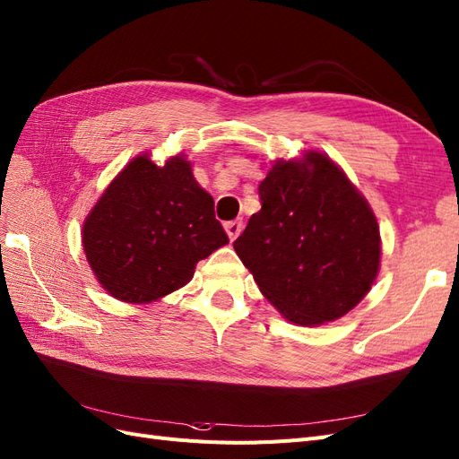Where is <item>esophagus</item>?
<instances>
[{
  "label": "esophagus",
  "instance_id": "obj_1",
  "mask_svg": "<svg viewBox=\"0 0 459 459\" xmlns=\"http://www.w3.org/2000/svg\"><path fill=\"white\" fill-rule=\"evenodd\" d=\"M224 228H226V233H228L230 241H235V239L239 238V233L243 231V221H241V220H231V221H226Z\"/></svg>",
  "mask_w": 459,
  "mask_h": 459
}]
</instances>
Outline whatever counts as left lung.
Returning a JSON list of instances; mask_svg holds the SVG:
<instances>
[{
	"mask_svg": "<svg viewBox=\"0 0 459 459\" xmlns=\"http://www.w3.org/2000/svg\"><path fill=\"white\" fill-rule=\"evenodd\" d=\"M258 193L262 208L233 248L260 293L295 325L349 314L381 268V233L368 199L316 149L277 159Z\"/></svg>",
	"mask_w": 459,
	"mask_h": 459,
	"instance_id": "left-lung-1",
	"label": "left lung"
}]
</instances>
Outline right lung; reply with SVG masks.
<instances>
[{"instance_id": "obj_1", "label": "right lung", "mask_w": 459, "mask_h": 459, "mask_svg": "<svg viewBox=\"0 0 459 459\" xmlns=\"http://www.w3.org/2000/svg\"><path fill=\"white\" fill-rule=\"evenodd\" d=\"M228 243L212 195L199 186L182 152L162 166L147 151L134 157L82 226L95 280L128 304H149L182 289L197 262Z\"/></svg>"}]
</instances>
